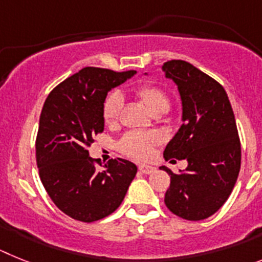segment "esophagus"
<instances>
[{
	"mask_svg": "<svg viewBox=\"0 0 262 262\" xmlns=\"http://www.w3.org/2000/svg\"><path fill=\"white\" fill-rule=\"evenodd\" d=\"M138 169H140V171L142 172V174H151V172L156 171V167L149 165H141Z\"/></svg>",
	"mask_w": 262,
	"mask_h": 262,
	"instance_id": "esophagus-1",
	"label": "esophagus"
}]
</instances>
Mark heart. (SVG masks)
<instances>
[{
	"label": "heart",
	"instance_id": "1",
	"mask_svg": "<svg viewBox=\"0 0 262 262\" xmlns=\"http://www.w3.org/2000/svg\"><path fill=\"white\" fill-rule=\"evenodd\" d=\"M136 95L151 111H167L170 99L163 88L156 84H145L136 90ZM122 108V96L118 92L109 93L103 104V118L106 124H115ZM161 141V136L156 132H129L120 140L118 147L125 156L136 159H145L151 154L154 145Z\"/></svg>",
	"mask_w": 262,
	"mask_h": 262
}]
</instances>
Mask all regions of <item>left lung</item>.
<instances>
[{"label": "left lung", "instance_id": "8db88e82", "mask_svg": "<svg viewBox=\"0 0 262 262\" xmlns=\"http://www.w3.org/2000/svg\"><path fill=\"white\" fill-rule=\"evenodd\" d=\"M166 77L178 85L183 124L163 156L187 159L188 166L170 175L165 204L186 220H203L231 195L241 165V145L231 103L220 83L185 60L163 63Z\"/></svg>", "mask_w": 262, "mask_h": 262}]
</instances>
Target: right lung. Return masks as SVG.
Masks as SVG:
<instances>
[{"label":"right lung","mask_w":262,"mask_h":262,"mask_svg":"<svg viewBox=\"0 0 262 262\" xmlns=\"http://www.w3.org/2000/svg\"><path fill=\"white\" fill-rule=\"evenodd\" d=\"M136 74L84 67L58 84L43 104L35 140L39 178L59 210L79 222L111 215L122 203L137 166L111 159L97 170L88 153L103 133V104L112 88Z\"/></svg>","instance_id":"1"}]
</instances>
